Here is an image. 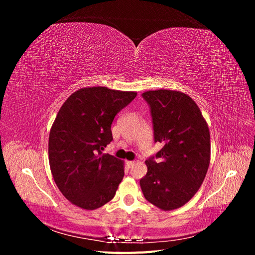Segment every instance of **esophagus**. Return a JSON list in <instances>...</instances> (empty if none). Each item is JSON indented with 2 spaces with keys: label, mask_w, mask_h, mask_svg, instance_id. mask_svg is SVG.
Returning a JSON list of instances; mask_svg holds the SVG:
<instances>
[{
  "label": "esophagus",
  "mask_w": 255,
  "mask_h": 255,
  "mask_svg": "<svg viewBox=\"0 0 255 255\" xmlns=\"http://www.w3.org/2000/svg\"><path fill=\"white\" fill-rule=\"evenodd\" d=\"M135 165L134 160H127V167L128 168H132Z\"/></svg>",
  "instance_id": "obj_1"
}]
</instances>
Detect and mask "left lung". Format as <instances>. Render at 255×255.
Listing matches in <instances>:
<instances>
[{
	"mask_svg": "<svg viewBox=\"0 0 255 255\" xmlns=\"http://www.w3.org/2000/svg\"><path fill=\"white\" fill-rule=\"evenodd\" d=\"M142 97L151 107L154 139L163 148L145 160L140 180L144 198L161 211L176 210L194 197L211 160L210 129L188 95L170 89L149 90Z\"/></svg>",
	"mask_w": 255,
	"mask_h": 255,
	"instance_id": "left-lung-1",
	"label": "left lung"
}]
</instances>
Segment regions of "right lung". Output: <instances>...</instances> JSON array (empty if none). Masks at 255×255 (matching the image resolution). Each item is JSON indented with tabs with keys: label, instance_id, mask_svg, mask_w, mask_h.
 <instances>
[{
	"label": "right lung",
	"instance_id": "add662e5",
	"mask_svg": "<svg viewBox=\"0 0 255 255\" xmlns=\"http://www.w3.org/2000/svg\"><path fill=\"white\" fill-rule=\"evenodd\" d=\"M136 96V91L84 87L61 105L50 130L49 163L58 189L72 204L92 211L114 198L125 161L102 151L113 140L115 116Z\"/></svg>",
	"mask_w": 255,
	"mask_h": 255
}]
</instances>
